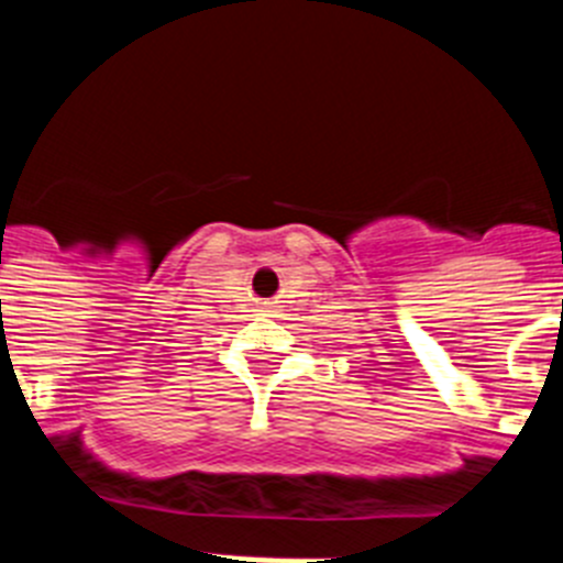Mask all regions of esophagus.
Instances as JSON below:
<instances>
[{"instance_id": "obj_1", "label": "esophagus", "mask_w": 563, "mask_h": 563, "mask_svg": "<svg viewBox=\"0 0 563 563\" xmlns=\"http://www.w3.org/2000/svg\"><path fill=\"white\" fill-rule=\"evenodd\" d=\"M276 305H278V301H265V310L276 312Z\"/></svg>"}]
</instances>
